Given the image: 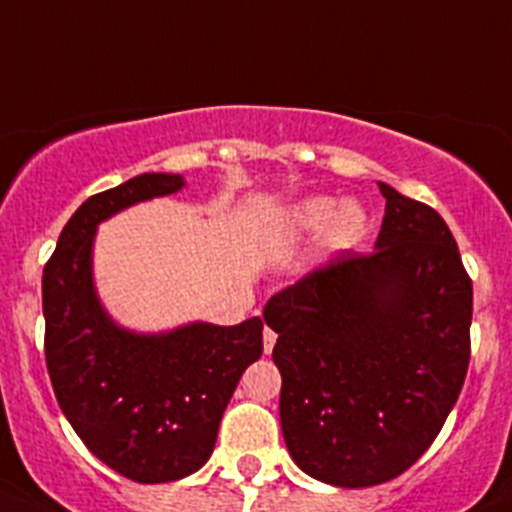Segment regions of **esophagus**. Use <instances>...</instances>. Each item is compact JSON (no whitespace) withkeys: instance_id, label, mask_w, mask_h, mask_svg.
<instances>
[{"instance_id":"obj_1","label":"esophagus","mask_w":512,"mask_h":512,"mask_svg":"<svg viewBox=\"0 0 512 512\" xmlns=\"http://www.w3.org/2000/svg\"><path fill=\"white\" fill-rule=\"evenodd\" d=\"M275 342H277V334L272 332L270 327H265V332H262V347H265V354H270L272 349H275Z\"/></svg>"}]
</instances>
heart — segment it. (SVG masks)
<instances>
[{
	"label": "heart",
	"mask_w": 512,
	"mask_h": 512,
	"mask_svg": "<svg viewBox=\"0 0 512 512\" xmlns=\"http://www.w3.org/2000/svg\"><path fill=\"white\" fill-rule=\"evenodd\" d=\"M280 230L289 240H304L319 232L327 250H347L369 232V210L359 200L339 203L332 195H309L287 210Z\"/></svg>",
	"instance_id": "b5f03b06"
}]
</instances>
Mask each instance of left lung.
<instances>
[{"label":"left lung","instance_id":"obj_1","mask_svg":"<svg viewBox=\"0 0 512 512\" xmlns=\"http://www.w3.org/2000/svg\"><path fill=\"white\" fill-rule=\"evenodd\" d=\"M369 255L339 252L265 304L287 451L307 476L366 488L426 453L471 359L473 285L441 215L391 185Z\"/></svg>","mask_w":512,"mask_h":512}]
</instances>
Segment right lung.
Here are the masks:
<instances>
[{
	"label": "right lung",
	"instance_id": "1",
	"mask_svg": "<svg viewBox=\"0 0 512 512\" xmlns=\"http://www.w3.org/2000/svg\"><path fill=\"white\" fill-rule=\"evenodd\" d=\"M185 185L180 173H141L91 195L61 230L41 277L56 401L98 461L136 483L180 480L208 463L242 371L262 356L260 317L138 332L101 302L98 225Z\"/></svg>",
	"mask_w": 512,
	"mask_h": 512
}]
</instances>
